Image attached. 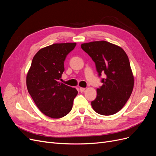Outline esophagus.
<instances>
[{
    "instance_id": "esophagus-1",
    "label": "esophagus",
    "mask_w": 156,
    "mask_h": 156,
    "mask_svg": "<svg viewBox=\"0 0 156 156\" xmlns=\"http://www.w3.org/2000/svg\"><path fill=\"white\" fill-rule=\"evenodd\" d=\"M80 91H81V92H84V90H85V88H82V87H81L80 88Z\"/></svg>"
}]
</instances>
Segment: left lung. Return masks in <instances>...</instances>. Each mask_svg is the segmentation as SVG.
Returning <instances> with one entry per match:
<instances>
[{
  "mask_svg": "<svg viewBox=\"0 0 156 156\" xmlns=\"http://www.w3.org/2000/svg\"><path fill=\"white\" fill-rule=\"evenodd\" d=\"M83 51L95 62L103 85L97 89V96L91 102L93 109L101 115H114L128 100L134 86V77L128 56L120 47L106 41L81 44Z\"/></svg>",
  "mask_w": 156,
  "mask_h": 156,
  "instance_id": "1",
  "label": "left lung"
}]
</instances>
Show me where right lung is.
Instances as JSON below:
<instances>
[{
  "instance_id": "1",
  "label": "right lung",
  "mask_w": 156,
  "mask_h": 156,
  "mask_svg": "<svg viewBox=\"0 0 156 156\" xmlns=\"http://www.w3.org/2000/svg\"><path fill=\"white\" fill-rule=\"evenodd\" d=\"M75 45L54 44L41 49L27 75V87L33 101L42 113L52 119L67 115L77 95L75 88L58 82L64 71V60Z\"/></svg>"
}]
</instances>
